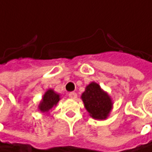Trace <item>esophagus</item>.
I'll return each mask as SVG.
<instances>
[{
	"label": "esophagus",
	"mask_w": 152,
	"mask_h": 152,
	"mask_svg": "<svg viewBox=\"0 0 152 152\" xmlns=\"http://www.w3.org/2000/svg\"><path fill=\"white\" fill-rule=\"evenodd\" d=\"M69 97L72 99H76L77 98V94L75 92H71L69 93Z\"/></svg>",
	"instance_id": "1"
}]
</instances>
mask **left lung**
Listing matches in <instances>:
<instances>
[{
    "label": "left lung",
    "instance_id": "left-lung-1",
    "mask_svg": "<svg viewBox=\"0 0 152 152\" xmlns=\"http://www.w3.org/2000/svg\"><path fill=\"white\" fill-rule=\"evenodd\" d=\"M81 100L89 116L95 119L107 118L113 106L110 95L95 81L86 87L81 94Z\"/></svg>",
    "mask_w": 152,
    "mask_h": 152
}]
</instances>
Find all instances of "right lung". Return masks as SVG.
I'll list each match as a JSON object with an SVG mask.
<instances>
[{"instance_id":"1","label":"right lung","mask_w":152,"mask_h":152,"mask_svg":"<svg viewBox=\"0 0 152 152\" xmlns=\"http://www.w3.org/2000/svg\"><path fill=\"white\" fill-rule=\"evenodd\" d=\"M60 95L54 91V89H48L43 95L39 104L38 105V110L42 113L48 114L49 112L56 106L58 102L60 101Z\"/></svg>"}]
</instances>
